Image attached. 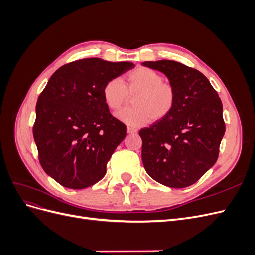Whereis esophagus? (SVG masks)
I'll return each mask as SVG.
<instances>
[{"mask_svg":"<svg viewBox=\"0 0 255 255\" xmlns=\"http://www.w3.org/2000/svg\"><path fill=\"white\" fill-rule=\"evenodd\" d=\"M127 130H128V134H134V133H136V132H137V129H136V128H130V127H128Z\"/></svg>","mask_w":255,"mask_h":255,"instance_id":"1","label":"esophagus"}]
</instances>
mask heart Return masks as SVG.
<instances>
[{
	"label": "heart",
	"mask_w": 255,
	"mask_h": 255,
	"mask_svg": "<svg viewBox=\"0 0 255 255\" xmlns=\"http://www.w3.org/2000/svg\"><path fill=\"white\" fill-rule=\"evenodd\" d=\"M128 95H136L133 107L117 114V118L132 127H142L152 119L159 121L172 113L176 104V90L165 83L158 72L146 67L134 69L126 76L123 84L119 79L107 81L102 89L104 103L111 111H118L127 103Z\"/></svg>",
	"instance_id": "heart-1"
}]
</instances>
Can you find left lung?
<instances>
[{
  "mask_svg": "<svg viewBox=\"0 0 255 255\" xmlns=\"http://www.w3.org/2000/svg\"><path fill=\"white\" fill-rule=\"evenodd\" d=\"M142 66L163 72L176 90L172 113L140 129L144 169L165 186H190L218 158L226 132L221 100L206 76L194 68L166 59Z\"/></svg>",
  "mask_w": 255,
  "mask_h": 255,
  "instance_id": "8db88e82",
  "label": "left lung"
}]
</instances>
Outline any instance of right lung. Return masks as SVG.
Instances as JSON below:
<instances>
[{
    "label": "right lung",
    "instance_id": "1",
    "mask_svg": "<svg viewBox=\"0 0 255 255\" xmlns=\"http://www.w3.org/2000/svg\"><path fill=\"white\" fill-rule=\"evenodd\" d=\"M134 64L84 58L53 73L36 104L34 139L45 173L64 187L83 189L99 182L127 127L102 96L105 83Z\"/></svg>",
    "mask_w": 255,
    "mask_h": 255
}]
</instances>
